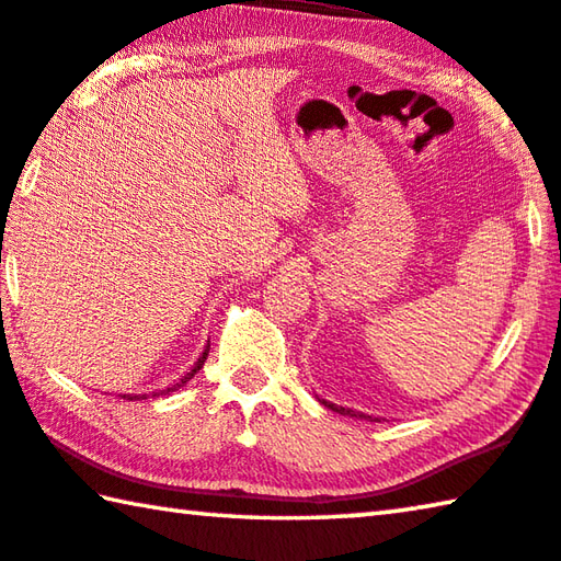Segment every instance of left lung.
I'll use <instances>...</instances> for the list:
<instances>
[{"mask_svg": "<svg viewBox=\"0 0 561 561\" xmlns=\"http://www.w3.org/2000/svg\"><path fill=\"white\" fill-rule=\"evenodd\" d=\"M324 405H329V408H331V411H339V413H344V415H358V417H368V415H364V413L348 411V408H339V405H334V403H327V401H324Z\"/></svg>", "mask_w": 561, "mask_h": 561, "instance_id": "8db88e82", "label": "left lung"}]
</instances>
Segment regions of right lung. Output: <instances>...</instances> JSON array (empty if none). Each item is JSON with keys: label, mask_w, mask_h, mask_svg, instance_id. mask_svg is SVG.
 Listing matches in <instances>:
<instances>
[{"label": "right lung", "mask_w": 561, "mask_h": 561, "mask_svg": "<svg viewBox=\"0 0 561 561\" xmlns=\"http://www.w3.org/2000/svg\"><path fill=\"white\" fill-rule=\"evenodd\" d=\"M207 354H210V346H207L205 351H203V356L201 358H197L195 360V366L193 368H190V371L183 376V378H180V381L178 383H173V386H168L165 388V391H160L158 396H165V393H170V391H178V388H183L187 381H190V378H193L197 371H201V368H203V364H205V358H207ZM130 401H133V398H130Z\"/></svg>", "instance_id": "add662e5"}]
</instances>
